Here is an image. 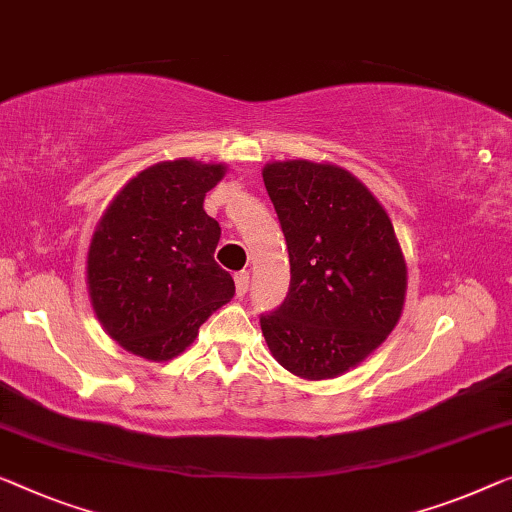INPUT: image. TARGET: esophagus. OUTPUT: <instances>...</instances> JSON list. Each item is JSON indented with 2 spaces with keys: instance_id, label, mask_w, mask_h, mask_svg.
I'll list each match as a JSON object with an SVG mask.
<instances>
[{
  "instance_id": "esophagus-1",
  "label": "esophagus",
  "mask_w": 512,
  "mask_h": 512,
  "mask_svg": "<svg viewBox=\"0 0 512 512\" xmlns=\"http://www.w3.org/2000/svg\"><path fill=\"white\" fill-rule=\"evenodd\" d=\"M234 280H236V294L246 296L248 285H250V273H248V271H239V273H236V276H234Z\"/></svg>"
}]
</instances>
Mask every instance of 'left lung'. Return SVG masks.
<instances>
[{"label":"left lung","mask_w":512,"mask_h":512,"mask_svg":"<svg viewBox=\"0 0 512 512\" xmlns=\"http://www.w3.org/2000/svg\"><path fill=\"white\" fill-rule=\"evenodd\" d=\"M262 177L292 266L287 299L259 317L266 345L301 379L345 375L402 315L407 264L391 218L338 165L276 160Z\"/></svg>","instance_id":"1"}]
</instances>
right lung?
Wrapping results in <instances>:
<instances>
[{"label": "right lung", "instance_id": "right-lung-1", "mask_svg": "<svg viewBox=\"0 0 512 512\" xmlns=\"http://www.w3.org/2000/svg\"><path fill=\"white\" fill-rule=\"evenodd\" d=\"M225 170L193 158L156 163L98 220L87 253L89 299L126 352L170 361L234 296L232 276L213 259L220 225L204 211Z\"/></svg>", "mask_w": 512, "mask_h": 512}]
</instances>
